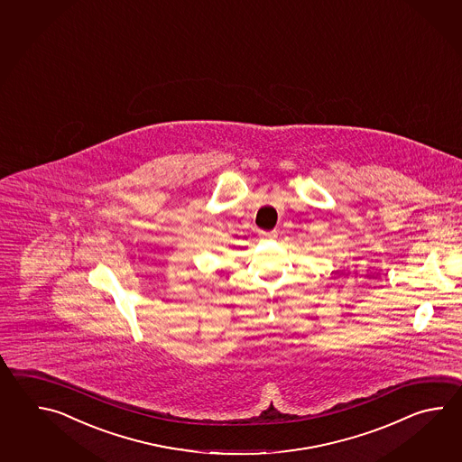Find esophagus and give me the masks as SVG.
Listing matches in <instances>:
<instances>
[{"instance_id":"esophagus-1","label":"esophagus","mask_w":462,"mask_h":462,"mask_svg":"<svg viewBox=\"0 0 462 462\" xmlns=\"http://www.w3.org/2000/svg\"><path fill=\"white\" fill-rule=\"evenodd\" d=\"M259 236H261L263 239H275V237H277V231H261Z\"/></svg>"}]
</instances>
